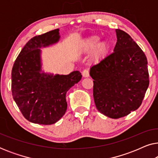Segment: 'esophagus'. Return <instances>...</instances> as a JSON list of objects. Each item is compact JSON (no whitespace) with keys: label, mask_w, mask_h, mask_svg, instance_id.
Listing matches in <instances>:
<instances>
[{"label":"esophagus","mask_w":158,"mask_h":158,"mask_svg":"<svg viewBox=\"0 0 158 158\" xmlns=\"http://www.w3.org/2000/svg\"><path fill=\"white\" fill-rule=\"evenodd\" d=\"M82 75L84 77H89V71L88 70H84L82 73Z\"/></svg>","instance_id":"1"}]
</instances>
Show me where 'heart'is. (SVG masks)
Returning <instances> with one entry per match:
<instances>
[{
  "label": "heart",
  "instance_id": "1",
  "mask_svg": "<svg viewBox=\"0 0 158 158\" xmlns=\"http://www.w3.org/2000/svg\"><path fill=\"white\" fill-rule=\"evenodd\" d=\"M101 41L98 36H91L84 41L81 44L82 50L90 52L95 49L94 56L97 59L104 57L109 50V44L107 42Z\"/></svg>",
  "mask_w": 158,
  "mask_h": 158
}]
</instances>
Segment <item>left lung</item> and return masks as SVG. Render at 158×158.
Wrapping results in <instances>:
<instances>
[{
	"label": "left lung",
	"instance_id": "1",
	"mask_svg": "<svg viewBox=\"0 0 158 158\" xmlns=\"http://www.w3.org/2000/svg\"><path fill=\"white\" fill-rule=\"evenodd\" d=\"M116 34L114 52L90 69L97 109L112 118L137 110L149 86L148 60L143 51L125 31L116 29Z\"/></svg>",
	"mask_w": 158,
	"mask_h": 158
}]
</instances>
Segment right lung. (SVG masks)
I'll list each match as a JSON object with an SVG mask.
<instances>
[{
  "instance_id": "add662e5",
  "label": "right lung",
  "mask_w": 158,
  "mask_h": 158,
  "mask_svg": "<svg viewBox=\"0 0 158 158\" xmlns=\"http://www.w3.org/2000/svg\"><path fill=\"white\" fill-rule=\"evenodd\" d=\"M59 29L36 36L21 49L11 73L13 98L23 116L38 124H55L65 114L68 90L81 80L79 71L69 75L45 73L41 49L59 42Z\"/></svg>"
}]
</instances>
